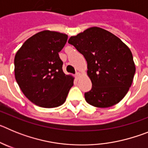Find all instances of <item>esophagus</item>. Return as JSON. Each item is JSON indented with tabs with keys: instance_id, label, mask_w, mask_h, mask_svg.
Returning <instances> with one entry per match:
<instances>
[{
	"instance_id": "obj_1",
	"label": "esophagus",
	"mask_w": 148,
	"mask_h": 148,
	"mask_svg": "<svg viewBox=\"0 0 148 148\" xmlns=\"http://www.w3.org/2000/svg\"><path fill=\"white\" fill-rule=\"evenodd\" d=\"M79 76H80V73H75V77L76 79H78V78H79Z\"/></svg>"
}]
</instances>
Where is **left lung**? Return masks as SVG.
<instances>
[{"label": "left lung", "instance_id": "1", "mask_svg": "<svg viewBox=\"0 0 148 148\" xmlns=\"http://www.w3.org/2000/svg\"><path fill=\"white\" fill-rule=\"evenodd\" d=\"M68 43L84 56L92 88L84 93L88 104L110 108L125 97L133 82L136 67L127 46L116 35L99 27H91Z\"/></svg>", "mask_w": 148, "mask_h": 148}]
</instances>
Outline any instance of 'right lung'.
I'll use <instances>...</instances> for the list:
<instances>
[{"instance_id": "obj_1", "label": "right lung", "mask_w": 148, "mask_h": 148, "mask_svg": "<svg viewBox=\"0 0 148 148\" xmlns=\"http://www.w3.org/2000/svg\"><path fill=\"white\" fill-rule=\"evenodd\" d=\"M66 40L65 34L45 30L27 39L15 55L17 83L26 97L41 108L64 104L73 85L58 55Z\"/></svg>"}]
</instances>
